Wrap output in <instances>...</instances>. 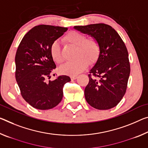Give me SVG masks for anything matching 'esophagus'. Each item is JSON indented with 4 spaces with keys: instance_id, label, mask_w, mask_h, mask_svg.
Instances as JSON below:
<instances>
[{
    "instance_id": "esophagus-1",
    "label": "esophagus",
    "mask_w": 148,
    "mask_h": 148,
    "mask_svg": "<svg viewBox=\"0 0 148 148\" xmlns=\"http://www.w3.org/2000/svg\"><path fill=\"white\" fill-rule=\"evenodd\" d=\"M77 78H78V76H70V78H71L72 80L76 79Z\"/></svg>"
}]
</instances>
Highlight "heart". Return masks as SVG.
<instances>
[{
  "instance_id": "1",
  "label": "heart",
  "mask_w": 148,
  "mask_h": 148,
  "mask_svg": "<svg viewBox=\"0 0 148 148\" xmlns=\"http://www.w3.org/2000/svg\"><path fill=\"white\" fill-rule=\"evenodd\" d=\"M68 43L76 47V59L66 62L60 68V70L64 74L75 76L88 66L89 62L93 64L97 61L100 54V45L94 37L86 38V36L76 31L68 33L64 37ZM50 55L52 59L58 64L63 62L61 48L57 41H54L50 46Z\"/></svg>"
}]
</instances>
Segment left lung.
Returning <instances> with one entry per match:
<instances>
[{"mask_svg": "<svg viewBox=\"0 0 148 148\" xmlns=\"http://www.w3.org/2000/svg\"><path fill=\"white\" fill-rule=\"evenodd\" d=\"M74 28L94 37L100 45L99 58L90 70L89 83L84 90L86 101L99 110L116 106L125 94L130 72L125 43L113 28L105 23Z\"/></svg>", "mask_w": 148, "mask_h": 148, "instance_id": "1", "label": "left lung"}]
</instances>
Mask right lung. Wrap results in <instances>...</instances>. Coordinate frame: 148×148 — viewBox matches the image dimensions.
<instances>
[{
  "label": "right lung",
  "mask_w": 148,
  "mask_h": 148,
  "mask_svg": "<svg viewBox=\"0 0 148 148\" xmlns=\"http://www.w3.org/2000/svg\"><path fill=\"white\" fill-rule=\"evenodd\" d=\"M67 27L39 25L21 41L15 57L16 79L21 95L27 103L40 110L55 107L61 101L63 87L71 79L65 75L47 81L56 69L50 46L67 31Z\"/></svg>",
  "instance_id": "add662e5"
}]
</instances>
